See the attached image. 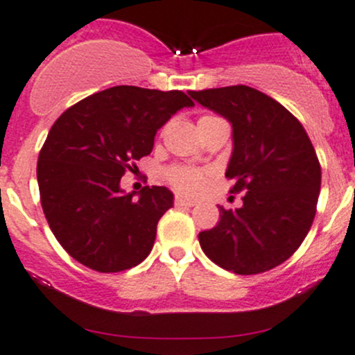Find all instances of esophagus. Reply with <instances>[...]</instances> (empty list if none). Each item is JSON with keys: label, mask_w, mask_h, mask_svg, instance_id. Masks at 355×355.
Instances as JSON below:
<instances>
[{"label": "esophagus", "mask_w": 355, "mask_h": 355, "mask_svg": "<svg viewBox=\"0 0 355 355\" xmlns=\"http://www.w3.org/2000/svg\"><path fill=\"white\" fill-rule=\"evenodd\" d=\"M175 206L177 207H192L194 206V202L189 199H185V198H182V196H177V198H175Z\"/></svg>", "instance_id": "34e87169"}]
</instances>
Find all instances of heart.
<instances>
[{
  "instance_id": "b5f03b06",
  "label": "heart",
  "mask_w": 355,
  "mask_h": 355,
  "mask_svg": "<svg viewBox=\"0 0 355 355\" xmlns=\"http://www.w3.org/2000/svg\"><path fill=\"white\" fill-rule=\"evenodd\" d=\"M214 118L218 116L204 114V116L199 118V123L214 120ZM207 177H209V173L206 170H200V168L194 166H185V164H171V166H168L164 170V178H166L168 184L184 196L199 194L204 189V185H206Z\"/></svg>"
}]
</instances>
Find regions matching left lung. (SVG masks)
<instances>
[{"instance_id": "obj_1", "label": "left lung", "mask_w": 355, "mask_h": 355, "mask_svg": "<svg viewBox=\"0 0 355 355\" xmlns=\"http://www.w3.org/2000/svg\"><path fill=\"white\" fill-rule=\"evenodd\" d=\"M234 127L225 177L239 209L220 207V221L199 234L200 249L223 270L257 275L285 263L311 230L321 166L307 132L290 111L249 85L189 91Z\"/></svg>"}]
</instances>
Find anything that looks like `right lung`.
Returning a JSON list of instances; mask_svg holds the SVG:
<instances>
[{
    "instance_id": "add662e5",
    "label": "right lung",
    "mask_w": 355,
    "mask_h": 355,
    "mask_svg": "<svg viewBox=\"0 0 355 355\" xmlns=\"http://www.w3.org/2000/svg\"><path fill=\"white\" fill-rule=\"evenodd\" d=\"M194 101L182 91L116 85L70 106L53 123L37 161L41 206L63 249L99 273L146 259L159 218L173 206L166 187L123 194L120 178L148 156L157 128Z\"/></svg>"
}]
</instances>
